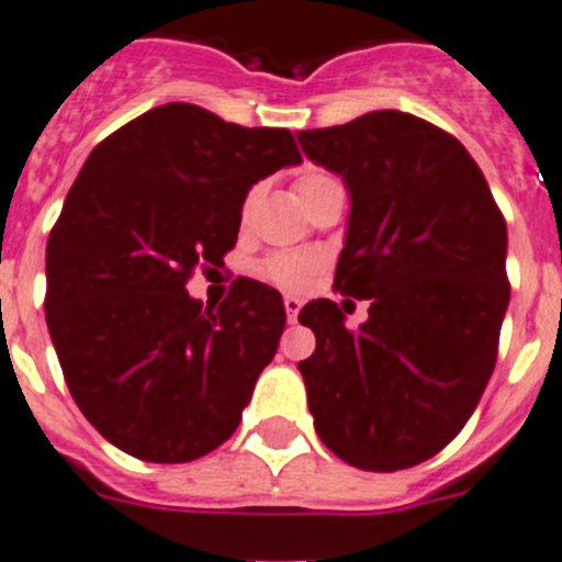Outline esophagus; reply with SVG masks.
Segmentation results:
<instances>
[{"label":"esophagus","instance_id":"obj_1","mask_svg":"<svg viewBox=\"0 0 562 562\" xmlns=\"http://www.w3.org/2000/svg\"><path fill=\"white\" fill-rule=\"evenodd\" d=\"M282 305H285V316H288V322H296V316H300V307H302V300L300 296H291V293H288V296H282Z\"/></svg>","mask_w":562,"mask_h":562}]
</instances>
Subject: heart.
Listing matches in <instances>:
<instances>
[{
	"instance_id": "b5f03b06",
	"label": "heart",
	"mask_w": 562,
	"mask_h": 562,
	"mask_svg": "<svg viewBox=\"0 0 562 562\" xmlns=\"http://www.w3.org/2000/svg\"><path fill=\"white\" fill-rule=\"evenodd\" d=\"M330 181L336 179H330V176L322 173V170H302V173L296 176V181H293V190H296L302 204H307V201H311L322 187L330 184ZM257 271H260L262 280H269L271 285L285 288V291H300V288L307 285L313 271H316V260L307 255H271L260 262V269Z\"/></svg>"
}]
</instances>
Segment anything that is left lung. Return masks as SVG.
Instances as JSON below:
<instances>
[{"label": "left lung", "instance_id": "obj_1", "mask_svg": "<svg viewBox=\"0 0 562 562\" xmlns=\"http://www.w3.org/2000/svg\"><path fill=\"white\" fill-rule=\"evenodd\" d=\"M302 150L350 187L333 288L369 300L358 330L336 302L302 307L300 361L322 442L352 468H414L476 412L509 302L507 224L457 136L406 111L300 131Z\"/></svg>", "mask_w": 562, "mask_h": 562}]
</instances>
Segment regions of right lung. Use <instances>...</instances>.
<instances>
[{"label":"right lung","instance_id":"1","mask_svg":"<svg viewBox=\"0 0 562 562\" xmlns=\"http://www.w3.org/2000/svg\"><path fill=\"white\" fill-rule=\"evenodd\" d=\"M302 156L285 128L190 103L150 109L89 154L47 240V327L83 417L120 451L176 464L235 434L285 327L240 277L218 307L187 293L235 249L251 184Z\"/></svg>","mask_w":562,"mask_h":562}]
</instances>
